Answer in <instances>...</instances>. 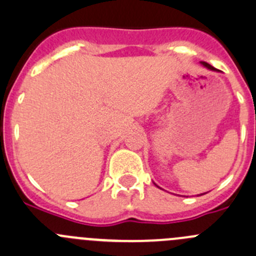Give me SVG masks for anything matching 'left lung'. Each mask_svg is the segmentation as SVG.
<instances>
[{"mask_svg":"<svg viewBox=\"0 0 256 256\" xmlns=\"http://www.w3.org/2000/svg\"><path fill=\"white\" fill-rule=\"evenodd\" d=\"M202 66H205V68H209V70H212V71H219V70H216V68H212V65H209V64H208V62L202 61Z\"/></svg>","mask_w":256,"mask_h":256,"instance_id":"1","label":"left lung"}]
</instances>
